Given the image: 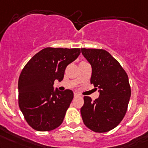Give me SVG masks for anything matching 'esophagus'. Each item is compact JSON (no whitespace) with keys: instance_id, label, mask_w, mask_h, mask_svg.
Returning a JSON list of instances; mask_svg holds the SVG:
<instances>
[{"instance_id":"obj_1","label":"esophagus","mask_w":148,"mask_h":148,"mask_svg":"<svg viewBox=\"0 0 148 148\" xmlns=\"http://www.w3.org/2000/svg\"><path fill=\"white\" fill-rule=\"evenodd\" d=\"M74 97H77V96H79V94H78L77 92H74Z\"/></svg>"}]
</instances>
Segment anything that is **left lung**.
<instances>
[{
	"mask_svg": "<svg viewBox=\"0 0 148 148\" xmlns=\"http://www.w3.org/2000/svg\"><path fill=\"white\" fill-rule=\"evenodd\" d=\"M82 53L91 65L90 84L100 93L94 101L84 96L81 108L83 121L95 132H108L126 114L131 97L129 77L119 62L106 50L82 48Z\"/></svg>",
	"mask_w": 148,
	"mask_h": 148,
	"instance_id": "obj_1",
	"label": "left lung"
}]
</instances>
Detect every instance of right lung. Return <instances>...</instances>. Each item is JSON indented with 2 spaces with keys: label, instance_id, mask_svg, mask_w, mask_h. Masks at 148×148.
<instances>
[{
  "label": "right lung",
  "instance_id": "1",
  "mask_svg": "<svg viewBox=\"0 0 148 148\" xmlns=\"http://www.w3.org/2000/svg\"><path fill=\"white\" fill-rule=\"evenodd\" d=\"M80 53V48H46L22 69L18 82L19 106L34 129L51 131L62 123L74 93L69 89L55 90L53 84L55 80H62L66 66Z\"/></svg>",
  "mask_w": 148,
  "mask_h": 148
}]
</instances>
